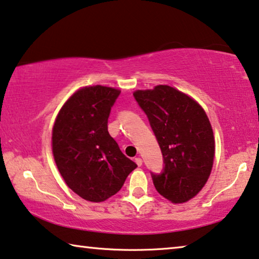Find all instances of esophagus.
<instances>
[{"label": "esophagus", "instance_id": "1", "mask_svg": "<svg viewBox=\"0 0 259 259\" xmlns=\"http://www.w3.org/2000/svg\"><path fill=\"white\" fill-rule=\"evenodd\" d=\"M135 161H136V164L138 165V166H142V164H143V160H142V158H141V157H137V158H135Z\"/></svg>", "mask_w": 259, "mask_h": 259}]
</instances>
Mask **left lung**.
I'll return each mask as SVG.
<instances>
[{
  "instance_id": "left-lung-1",
  "label": "left lung",
  "mask_w": 259,
  "mask_h": 259,
  "mask_svg": "<svg viewBox=\"0 0 259 259\" xmlns=\"http://www.w3.org/2000/svg\"><path fill=\"white\" fill-rule=\"evenodd\" d=\"M134 96L163 153L164 172L152 175L154 187L172 203L190 201L206 185L214 164V133L206 111L192 96L167 84L137 90Z\"/></svg>"
}]
</instances>
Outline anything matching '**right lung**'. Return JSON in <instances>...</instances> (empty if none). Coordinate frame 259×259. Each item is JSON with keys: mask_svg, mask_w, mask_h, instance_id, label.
<instances>
[{"mask_svg": "<svg viewBox=\"0 0 259 259\" xmlns=\"http://www.w3.org/2000/svg\"><path fill=\"white\" fill-rule=\"evenodd\" d=\"M121 91L84 86L67 99L52 128V153L71 190L102 202L121 190L137 164L125 157L108 133V117Z\"/></svg>", "mask_w": 259, "mask_h": 259, "instance_id": "right-lung-1", "label": "right lung"}]
</instances>
